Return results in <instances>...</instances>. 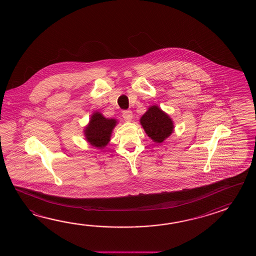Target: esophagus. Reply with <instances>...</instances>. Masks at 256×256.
Listing matches in <instances>:
<instances>
[{"instance_id":"esophagus-1","label":"esophagus","mask_w":256,"mask_h":256,"mask_svg":"<svg viewBox=\"0 0 256 256\" xmlns=\"http://www.w3.org/2000/svg\"><path fill=\"white\" fill-rule=\"evenodd\" d=\"M122 117H124V120H127V122H130L132 119V110H124V112H122Z\"/></svg>"}]
</instances>
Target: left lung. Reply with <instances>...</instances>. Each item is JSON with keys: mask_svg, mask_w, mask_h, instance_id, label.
Segmentation results:
<instances>
[{"mask_svg": "<svg viewBox=\"0 0 256 256\" xmlns=\"http://www.w3.org/2000/svg\"><path fill=\"white\" fill-rule=\"evenodd\" d=\"M140 124L147 136L156 144L163 142L174 132L173 120L158 105L148 108L142 116Z\"/></svg>", "mask_w": 256, "mask_h": 256, "instance_id": "8db88e82", "label": "left lung"}]
</instances>
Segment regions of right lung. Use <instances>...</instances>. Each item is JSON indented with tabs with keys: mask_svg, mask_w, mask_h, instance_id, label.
<instances>
[{
	"mask_svg": "<svg viewBox=\"0 0 256 256\" xmlns=\"http://www.w3.org/2000/svg\"><path fill=\"white\" fill-rule=\"evenodd\" d=\"M118 120L104 117L100 112H95L90 118V122L84 128L86 141L93 147L102 150L110 141V137Z\"/></svg>",
	"mask_w": 256,
	"mask_h": 256,
	"instance_id": "add662e5",
	"label": "right lung"
}]
</instances>
